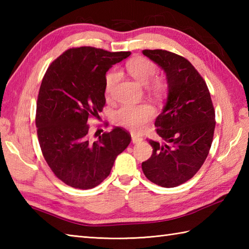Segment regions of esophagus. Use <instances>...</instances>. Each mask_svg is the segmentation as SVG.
Listing matches in <instances>:
<instances>
[{"label":"esophagus","instance_id":"34e87169","mask_svg":"<svg viewBox=\"0 0 249 249\" xmlns=\"http://www.w3.org/2000/svg\"><path fill=\"white\" fill-rule=\"evenodd\" d=\"M131 141H133V143H138V142L142 141V137L135 133H131Z\"/></svg>","mask_w":249,"mask_h":249}]
</instances>
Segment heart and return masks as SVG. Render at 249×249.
Wrapping results in <instances>:
<instances>
[{
    "mask_svg": "<svg viewBox=\"0 0 249 249\" xmlns=\"http://www.w3.org/2000/svg\"><path fill=\"white\" fill-rule=\"evenodd\" d=\"M127 71L130 76L141 84H147L149 91L155 96H161L167 89L165 79L156 77L157 66L153 61L146 57H135L127 64ZM119 79V72L111 71L107 73L105 80L106 93L110 95L112 93L116 81ZM155 114V110L149 104L140 105H125L122 106L114 112V122L118 125L128 128L130 130L138 131L144 124L147 123Z\"/></svg>",
    "mask_w": 249,
    "mask_h": 249,
    "instance_id": "1",
    "label": "heart"
}]
</instances>
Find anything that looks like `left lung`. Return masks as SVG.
<instances>
[{"label":"left lung","mask_w":249,"mask_h":249,"mask_svg":"<svg viewBox=\"0 0 249 249\" xmlns=\"http://www.w3.org/2000/svg\"><path fill=\"white\" fill-rule=\"evenodd\" d=\"M166 72L168 97L155 121L162 142L149 140L153 154L142 162L147 179L176 187L198 172L212 145L215 111L203 78L185 57L170 51L143 50Z\"/></svg>","instance_id":"1"}]
</instances>
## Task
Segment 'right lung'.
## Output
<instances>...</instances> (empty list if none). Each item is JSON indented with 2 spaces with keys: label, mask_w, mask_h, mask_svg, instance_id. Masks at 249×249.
Wrapping results in <instances>:
<instances>
[{
  "label": "right lung",
  "mask_w": 249,
  "mask_h": 249,
  "mask_svg": "<svg viewBox=\"0 0 249 249\" xmlns=\"http://www.w3.org/2000/svg\"><path fill=\"white\" fill-rule=\"evenodd\" d=\"M129 55V51L71 48L45 73L36 106L37 136L45 160L68 186L96 187L130 143L129 133L122 127L89 139L88 124L89 118H99L106 104V72Z\"/></svg>",
  "instance_id": "add662e5"
}]
</instances>
